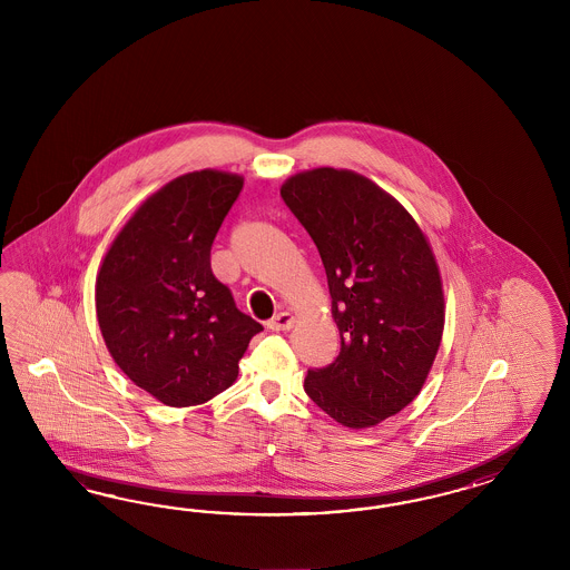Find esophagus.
Here are the masks:
<instances>
[{"label":"esophagus","mask_w":570,"mask_h":570,"mask_svg":"<svg viewBox=\"0 0 570 570\" xmlns=\"http://www.w3.org/2000/svg\"><path fill=\"white\" fill-rule=\"evenodd\" d=\"M294 326V317L288 313V311H279L276 317H272L269 320V324H267V328L274 330V332H279V330H291Z\"/></svg>","instance_id":"1"}]
</instances>
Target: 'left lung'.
<instances>
[{
    "label": "left lung",
    "mask_w": 570,
    "mask_h": 570,
    "mask_svg": "<svg viewBox=\"0 0 570 570\" xmlns=\"http://www.w3.org/2000/svg\"><path fill=\"white\" fill-rule=\"evenodd\" d=\"M282 198L315 242L341 353L307 372L305 393L348 429H370L420 393L441 345L445 301L431 246L412 215L353 171L313 169Z\"/></svg>",
    "instance_id": "left-lung-1"
}]
</instances>
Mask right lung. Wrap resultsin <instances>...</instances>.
Wrapping results in <instances>:
<instances>
[{
    "mask_svg": "<svg viewBox=\"0 0 570 570\" xmlns=\"http://www.w3.org/2000/svg\"><path fill=\"white\" fill-rule=\"evenodd\" d=\"M242 184L240 175L210 169L173 179L122 227L96 279L112 360L171 407L200 405L232 386L263 330L210 269V246Z\"/></svg>",
    "mask_w": 570,
    "mask_h": 570,
    "instance_id": "add662e5",
    "label": "right lung"
}]
</instances>
